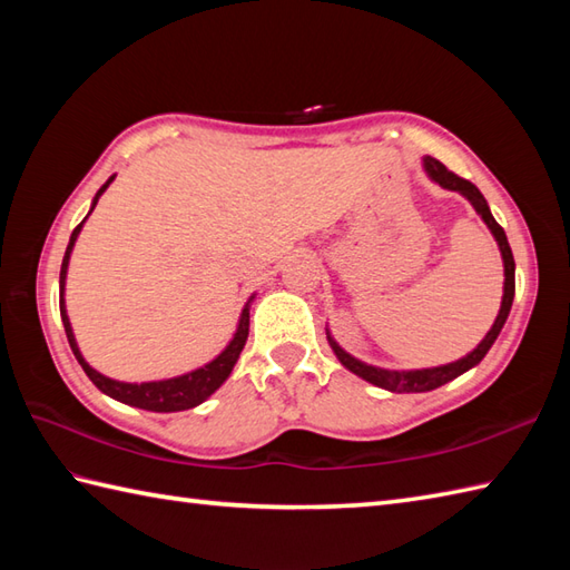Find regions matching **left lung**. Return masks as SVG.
<instances>
[{
  "label": "left lung",
  "mask_w": 570,
  "mask_h": 570,
  "mask_svg": "<svg viewBox=\"0 0 570 570\" xmlns=\"http://www.w3.org/2000/svg\"><path fill=\"white\" fill-rule=\"evenodd\" d=\"M423 171H426V176L433 180V184H439L441 188L445 190H455L463 196L472 208H475V213L482 217V223L488 225V229L492 233L494 242H498L500 247V254H502V264H504V292H502V306H500V313L498 318H494L492 328L488 331V335L482 337V341L478 343V347L472 350V353H468L465 357H460L455 362H448V365H439V367H423V370H384V367H374V365H367V362H362L357 357H353L347 353V350H343L341 345L335 343V337L331 335V331L325 328V335H328V343L333 347L335 357L341 360V365L345 370H350L353 374H357V377H362L365 382L380 386V390H386V392H396V394H411V392H431V390H439V386H443L445 382H451L455 377H460V374L472 370L475 365H480V360L488 355V350L494 345V341H498L500 331L504 328L507 323V316H510L512 311V301H514V257H512V249H510V242H507V235L504 229L498 225V220H494L492 213H490V205L485 200V196L478 190L475 184H470V180L455 176L453 171H448V168L439 161L433 159V156H423Z\"/></svg>",
  "instance_id": "left-lung-1"
}]
</instances>
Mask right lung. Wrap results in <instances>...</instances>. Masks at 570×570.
Listing matches in <instances>:
<instances>
[{"instance_id":"add662e5","label":"right lung","mask_w":570,"mask_h":570,"mask_svg":"<svg viewBox=\"0 0 570 570\" xmlns=\"http://www.w3.org/2000/svg\"><path fill=\"white\" fill-rule=\"evenodd\" d=\"M112 180H115V176L107 178L105 186L98 193H95L92 205H90V213L95 210V205H98L100 196L107 190V186L112 184ZM88 215H85V220H88ZM85 220L76 229H72L70 242H68V247H66L63 264H60V282H58L60 284V321H63V328H66V335H68L70 350H72V355H76V360L80 362V367L85 370V374H88L90 382L98 386L102 394L112 396V399H117V402L129 404V406L147 409V411H159V414H171V411H186V409H193V406L203 404L205 399L220 390L223 382L229 377V372H233V367L237 365L242 347H245L247 335H249V306H252V301H254V296H257V294H252L249 301L245 304V308H242L233 341H229L225 345L223 353L217 355V357H213L208 365L196 367V370H190L186 374H178V377L154 380V382H119V380H112V377H105L102 372H98L95 367H90L88 362H85L80 347H78V341H76V333H72L68 311H66L68 264H70V254H72V247H76V239L80 235Z\"/></svg>"}]
</instances>
